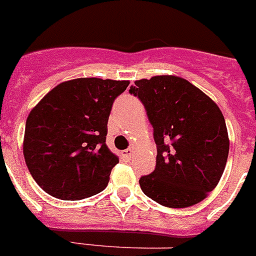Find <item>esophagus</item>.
Here are the masks:
<instances>
[{
  "mask_svg": "<svg viewBox=\"0 0 256 256\" xmlns=\"http://www.w3.org/2000/svg\"><path fill=\"white\" fill-rule=\"evenodd\" d=\"M122 155H123L124 158H130V156L133 155V148H126V150L122 151Z\"/></svg>",
  "mask_w": 256,
  "mask_h": 256,
  "instance_id": "1",
  "label": "esophagus"
}]
</instances>
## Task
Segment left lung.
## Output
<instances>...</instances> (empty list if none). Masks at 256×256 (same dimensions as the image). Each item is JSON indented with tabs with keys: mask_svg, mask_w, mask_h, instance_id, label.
<instances>
[{
	"mask_svg": "<svg viewBox=\"0 0 256 256\" xmlns=\"http://www.w3.org/2000/svg\"><path fill=\"white\" fill-rule=\"evenodd\" d=\"M130 92L148 112L158 146L155 170L141 177L144 194L166 208H188L216 188L230 151L220 108L177 76L136 80Z\"/></svg>",
	"mask_w": 256,
	"mask_h": 256,
	"instance_id": "obj_1",
	"label": "left lung"
}]
</instances>
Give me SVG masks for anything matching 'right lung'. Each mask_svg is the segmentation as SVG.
<instances>
[{"label":"right lung","instance_id":"right-lung-1","mask_svg":"<svg viewBox=\"0 0 256 256\" xmlns=\"http://www.w3.org/2000/svg\"><path fill=\"white\" fill-rule=\"evenodd\" d=\"M130 80L76 78L52 88L32 108L22 152L38 186L60 200H80L108 186L119 158L106 146L114 100Z\"/></svg>","mask_w":256,"mask_h":256}]
</instances>
